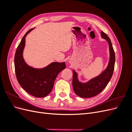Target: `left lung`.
Masks as SVG:
<instances>
[{
	"label": "left lung",
	"mask_w": 132,
	"mask_h": 132,
	"mask_svg": "<svg viewBox=\"0 0 132 132\" xmlns=\"http://www.w3.org/2000/svg\"><path fill=\"white\" fill-rule=\"evenodd\" d=\"M101 37L105 39L109 43L110 51V59L106 68L102 72L88 81L82 82L78 79L77 73L73 70V87L75 93L79 97L90 98L98 95L104 89L109 82L112 76L114 63L115 54L111 39L103 31L101 32Z\"/></svg>",
	"instance_id": "obj_1"
}]
</instances>
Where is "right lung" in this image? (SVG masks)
Wrapping results in <instances>:
<instances>
[{"label":"right lung","instance_id":"add662e5","mask_svg":"<svg viewBox=\"0 0 132 132\" xmlns=\"http://www.w3.org/2000/svg\"><path fill=\"white\" fill-rule=\"evenodd\" d=\"M34 29L27 32L17 48L14 58L15 70L22 89L36 97H44L52 90L55 80L58 74L65 68V63L52 62L42 68H35L27 64L23 57L25 37Z\"/></svg>","mask_w":132,"mask_h":132}]
</instances>
